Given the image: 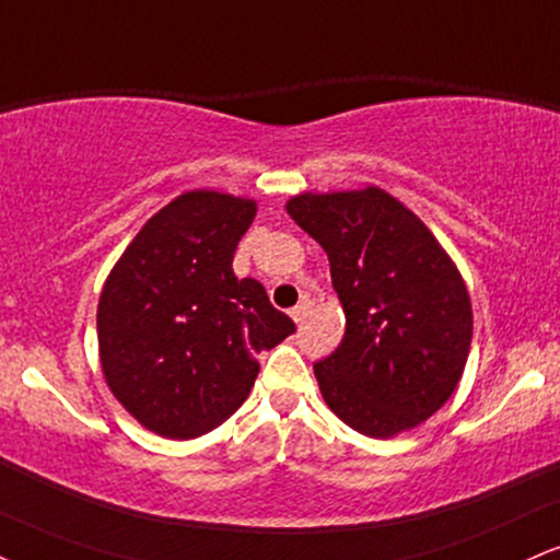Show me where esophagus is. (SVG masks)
I'll use <instances>...</instances> for the list:
<instances>
[{
    "label": "esophagus",
    "mask_w": 560,
    "mask_h": 560,
    "mask_svg": "<svg viewBox=\"0 0 560 560\" xmlns=\"http://www.w3.org/2000/svg\"><path fill=\"white\" fill-rule=\"evenodd\" d=\"M307 313H310V302H300L298 307H292V320L298 323V326H302V323H305V318H307Z\"/></svg>",
    "instance_id": "obj_1"
}]
</instances>
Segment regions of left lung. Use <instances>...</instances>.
I'll list each match as a JSON object with an SVG mask.
<instances>
[{
  "instance_id": "1",
  "label": "left lung",
  "mask_w": 560,
  "mask_h": 560,
  "mask_svg": "<svg viewBox=\"0 0 560 560\" xmlns=\"http://www.w3.org/2000/svg\"><path fill=\"white\" fill-rule=\"evenodd\" d=\"M287 213L326 250L345 307V339L313 368L328 409L370 438L425 422L459 386L472 345L456 262L420 215L375 185L300 192Z\"/></svg>"
}]
</instances>
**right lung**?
<instances>
[{
    "mask_svg": "<svg viewBox=\"0 0 560 560\" xmlns=\"http://www.w3.org/2000/svg\"><path fill=\"white\" fill-rule=\"evenodd\" d=\"M258 203L215 190L177 195L140 226L98 298L106 386L140 425L187 441L219 428L250 394L262 349L294 334L234 250Z\"/></svg>",
    "mask_w": 560,
    "mask_h": 560,
    "instance_id": "add662e5",
    "label": "right lung"
}]
</instances>
